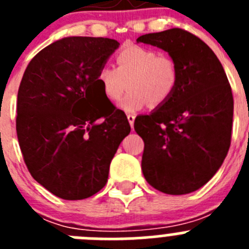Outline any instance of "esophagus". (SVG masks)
Returning a JSON list of instances; mask_svg holds the SVG:
<instances>
[{
  "label": "esophagus",
  "instance_id": "34e87169",
  "mask_svg": "<svg viewBox=\"0 0 249 249\" xmlns=\"http://www.w3.org/2000/svg\"><path fill=\"white\" fill-rule=\"evenodd\" d=\"M135 118H136L135 114H127V120H128V122H129V124H131L132 128H133V124H135Z\"/></svg>",
  "mask_w": 249,
  "mask_h": 249
}]
</instances>
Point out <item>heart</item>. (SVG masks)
I'll return each mask as SVG.
<instances>
[{"instance_id":"1","label":"heart","mask_w":249,"mask_h":249,"mask_svg":"<svg viewBox=\"0 0 249 249\" xmlns=\"http://www.w3.org/2000/svg\"><path fill=\"white\" fill-rule=\"evenodd\" d=\"M116 68L102 66L96 83L109 101L122 98L120 107L136 112L151 105L158 107L168 101L177 87L179 71L173 58L158 54L155 50L138 45H127L118 51Z\"/></svg>"}]
</instances>
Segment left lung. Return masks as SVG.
Listing matches in <instances>:
<instances>
[{"mask_svg":"<svg viewBox=\"0 0 249 249\" xmlns=\"http://www.w3.org/2000/svg\"><path fill=\"white\" fill-rule=\"evenodd\" d=\"M137 42L168 52L179 71L168 101L135 120L144 142L142 172L167 195L195 192L215 175L231 146L233 96L226 72L202 39L181 28L143 35Z\"/></svg>","mask_w":249,"mask_h":249,"instance_id":"left-lung-1","label":"left lung"}]
</instances>
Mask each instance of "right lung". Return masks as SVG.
Returning <instances> with one entry per match:
<instances>
[{
	"label": "right lung",
	"instance_id": "obj_1",
	"mask_svg": "<svg viewBox=\"0 0 249 249\" xmlns=\"http://www.w3.org/2000/svg\"><path fill=\"white\" fill-rule=\"evenodd\" d=\"M118 46L103 37H65L39 51L22 77L19 148L31 176L59 198H89L102 190L112 158L131 132L124 112L96 83ZM100 98L105 102L98 106Z\"/></svg>",
	"mask_w": 249,
	"mask_h": 249
}]
</instances>
